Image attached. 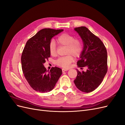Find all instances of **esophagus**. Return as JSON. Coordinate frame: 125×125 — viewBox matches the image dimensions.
Here are the masks:
<instances>
[{
  "label": "esophagus",
  "instance_id": "esophagus-1",
  "mask_svg": "<svg viewBox=\"0 0 125 125\" xmlns=\"http://www.w3.org/2000/svg\"><path fill=\"white\" fill-rule=\"evenodd\" d=\"M67 70H68V69H65V68L62 69V72H65V71H67Z\"/></svg>",
  "mask_w": 125,
  "mask_h": 125
}]
</instances>
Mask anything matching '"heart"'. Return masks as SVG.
Wrapping results in <instances>:
<instances>
[{"label": "heart", "mask_w": 125, "mask_h": 125, "mask_svg": "<svg viewBox=\"0 0 125 125\" xmlns=\"http://www.w3.org/2000/svg\"><path fill=\"white\" fill-rule=\"evenodd\" d=\"M57 42L59 45L66 46L65 54L67 55L60 57L56 60L55 63L59 67L68 68L74 60L73 56L77 57L82 53L83 48L82 41L80 39L74 37L73 35L69 33H64L58 37ZM48 49L52 56H54L56 55L57 47L54 41L51 42Z\"/></svg>", "instance_id": "b5f03b06"}]
</instances>
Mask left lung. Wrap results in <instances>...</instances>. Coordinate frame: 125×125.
Returning a JSON list of instances; mask_svg holds the SVG:
<instances>
[{"instance_id":"obj_1","label":"left lung","mask_w":125,"mask_h":125,"mask_svg":"<svg viewBox=\"0 0 125 125\" xmlns=\"http://www.w3.org/2000/svg\"><path fill=\"white\" fill-rule=\"evenodd\" d=\"M83 42L84 47L77 62L81 69L77 70L74 83L77 88L85 93L91 92L99 86L107 72V54L102 41L85 26L75 28Z\"/></svg>"}]
</instances>
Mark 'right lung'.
Segmentation results:
<instances>
[{"label": "right lung", "instance_id": "right-lung-1", "mask_svg": "<svg viewBox=\"0 0 125 125\" xmlns=\"http://www.w3.org/2000/svg\"><path fill=\"white\" fill-rule=\"evenodd\" d=\"M63 30L43 29L26 42L21 55L22 69L24 76L31 88L42 93L50 92L62 74L57 67L47 71L44 63L50 57L49 44L53 36Z\"/></svg>", "mask_w": 125, "mask_h": 125}]
</instances>
